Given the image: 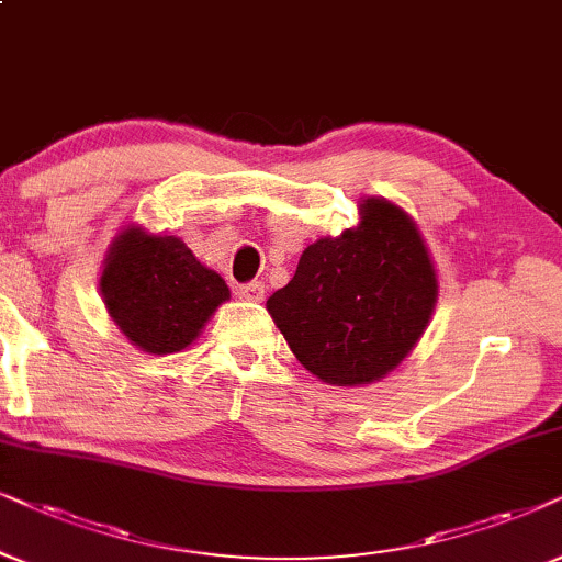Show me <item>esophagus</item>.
I'll return each instance as SVG.
<instances>
[{
	"instance_id": "1",
	"label": "esophagus",
	"mask_w": 562,
	"mask_h": 562,
	"mask_svg": "<svg viewBox=\"0 0 562 562\" xmlns=\"http://www.w3.org/2000/svg\"><path fill=\"white\" fill-rule=\"evenodd\" d=\"M238 297H244V301H251V303H261L265 301V285H261V282H249V285H241L238 288Z\"/></svg>"
}]
</instances>
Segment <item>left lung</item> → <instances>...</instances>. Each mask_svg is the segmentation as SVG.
<instances>
[{
	"label": "left lung",
	"instance_id": "8db88e82",
	"mask_svg": "<svg viewBox=\"0 0 562 562\" xmlns=\"http://www.w3.org/2000/svg\"><path fill=\"white\" fill-rule=\"evenodd\" d=\"M437 293L429 249L411 215L368 198L357 228L303 251L267 311L305 370L351 387L398 368L429 326Z\"/></svg>",
	"mask_w": 562,
	"mask_h": 562
}]
</instances>
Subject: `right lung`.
<instances>
[{
  "label": "right lung",
  "instance_id": "right-lung-1",
  "mask_svg": "<svg viewBox=\"0 0 562 562\" xmlns=\"http://www.w3.org/2000/svg\"><path fill=\"white\" fill-rule=\"evenodd\" d=\"M100 290L115 326L148 355L190 347L231 297L226 280L200 265L182 238L140 226L123 228L110 244Z\"/></svg>",
  "mask_w": 562,
  "mask_h": 562
}]
</instances>
